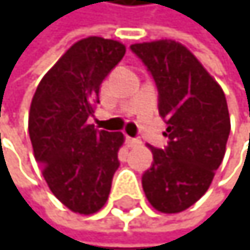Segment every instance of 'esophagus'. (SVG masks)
<instances>
[{"mask_svg": "<svg viewBox=\"0 0 250 250\" xmlns=\"http://www.w3.org/2000/svg\"><path fill=\"white\" fill-rule=\"evenodd\" d=\"M142 144V142L139 139L136 138H130V136H126V146L128 147H139Z\"/></svg>", "mask_w": 250, "mask_h": 250, "instance_id": "esophagus-1", "label": "esophagus"}]
</instances>
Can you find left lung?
<instances>
[{
	"label": "left lung",
	"mask_w": 250,
	"mask_h": 250,
	"mask_svg": "<svg viewBox=\"0 0 250 250\" xmlns=\"http://www.w3.org/2000/svg\"><path fill=\"white\" fill-rule=\"evenodd\" d=\"M152 73L160 94V116L169 138L155 148L142 188L155 210L185 211L204 196L226 155L230 116L222 87L199 59L175 40L131 45Z\"/></svg>",
	"instance_id": "8db88e82"
}]
</instances>
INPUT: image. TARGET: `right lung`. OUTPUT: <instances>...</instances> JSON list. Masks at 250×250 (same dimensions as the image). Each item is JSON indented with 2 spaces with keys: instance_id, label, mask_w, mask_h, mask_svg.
I'll list each match as a JSON object with an SVG mask.
<instances>
[{
  "instance_id": "right-lung-1",
  "label": "right lung",
  "mask_w": 250,
  "mask_h": 250,
  "mask_svg": "<svg viewBox=\"0 0 250 250\" xmlns=\"http://www.w3.org/2000/svg\"><path fill=\"white\" fill-rule=\"evenodd\" d=\"M125 54L112 39L86 37L68 48L39 83L29 108L28 130L34 158L51 192L68 210H102L119 167L125 138L87 122L100 86Z\"/></svg>"
}]
</instances>
